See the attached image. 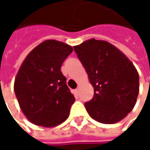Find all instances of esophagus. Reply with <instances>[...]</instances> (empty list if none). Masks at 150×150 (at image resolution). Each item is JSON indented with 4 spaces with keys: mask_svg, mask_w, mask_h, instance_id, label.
Segmentation results:
<instances>
[{
    "mask_svg": "<svg viewBox=\"0 0 150 150\" xmlns=\"http://www.w3.org/2000/svg\"><path fill=\"white\" fill-rule=\"evenodd\" d=\"M75 94L76 96H78L79 95V88H76L75 90Z\"/></svg>",
    "mask_w": 150,
    "mask_h": 150,
    "instance_id": "1",
    "label": "esophagus"
}]
</instances>
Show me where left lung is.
<instances>
[{"label":"left lung","instance_id":"8db88e82","mask_svg":"<svg viewBox=\"0 0 150 150\" xmlns=\"http://www.w3.org/2000/svg\"><path fill=\"white\" fill-rule=\"evenodd\" d=\"M94 88V97L85 103L96 121L120 122L135 107L139 93V75L128 57L105 41L88 40L74 47Z\"/></svg>","mask_w":150,"mask_h":150}]
</instances>
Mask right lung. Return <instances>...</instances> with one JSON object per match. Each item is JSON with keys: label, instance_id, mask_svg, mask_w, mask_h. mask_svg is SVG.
Listing matches in <instances>:
<instances>
[{"label": "right lung", "instance_id": "right-lung-1", "mask_svg": "<svg viewBox=\"0 0 150 150\" xmlns=\"http://www.w3.org/2000/svg\"><path fill=\"white\" fill-rule=\"evenodd\" d=\"M72 51V47L66 43L47 40L22 62L14 89L21 111L32 123L51 128L69 117L75 99L61 67Z\"/></svg>", "mask_w": 150, "mask_h": 150}]
</instances>
